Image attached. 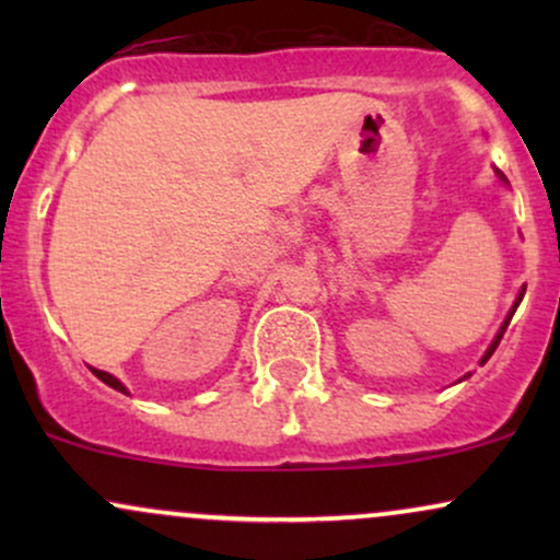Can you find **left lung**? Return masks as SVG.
Here are the masks:
<instances>
[{"instance_id": "left-lung-1", "label": "left lung", "mask_w": 560, "mask_h": 560, "mask_svg": "<svg viewBox=\"0 0 560 560\" xmlns=\"http://www.w3.org/2000/svg\"><path fill=\"white\" fill-rule=\"evenodd\" d=\"M498 176L500 178H503V182H505V176H503V173H500L498 171ZM524 292H526V287L522 289V294H518V300H516V305H513V311L511 313H508V318H505V324L503 326H500V331H498V337H494L492 339V345H490V350H487L485 352V358H481V363H487V361H490V355H492V352L494 350H498V345H500V339H503V334H505V329H508V324H511V318H513V313H516V307H518V302H522V298H524Z\"/></svg>"}]
</instances>
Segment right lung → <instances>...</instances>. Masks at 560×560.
<instances>
[{
  "label": "right lung",
  "instance_id": "obj_1",
  "mask_svg": "<svg viewBox=\"0 0 560 560\" xmlns=\"http://www.w3.org/2000/svg\"><path fill=\"white\" fill-rule=\"evenodd\" d=\"M92 371H94V376L100 378V382L107 384V387H113V389H118V392H126L124 384H120L118 378H115L113 374H107V371H96V369H92ZM126 395H128V392H126Z\"/></svg>",
  "mask_w": 560,
  "mask_h": 560
}]
</instances>
